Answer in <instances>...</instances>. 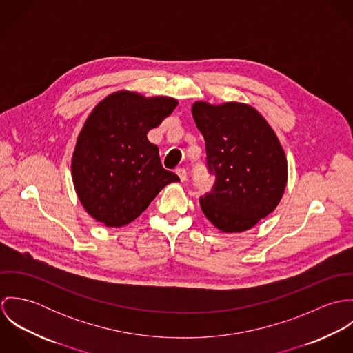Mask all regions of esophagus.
I'll list each match as a JSON object with an SVG mask.
<instances>
[{"label":"esophagus","instance_id":"esophagus-1","mask_svg":"<svg viewBox=\"0 0 353 353\" xmlns=\"http://www.w3.org/2000/svg\"><path fill=\"white\" fill-rule=\"evenodd\" d=\"M176 175L179 176V179H181V182H185L186 181V170L185 168H176Z\"/></svg>","mask_w":353,"mask_h":353}]
</instances>
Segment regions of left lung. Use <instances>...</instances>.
I'll return each instance as SVG.
<instances>
[{
	"mask_svg": "<svg viewBox=\"0 0 353 353\" xmlns=\"http://www.w3.org/2000/svg\"><path fill=\"white\" fill-rule=\"evenodd\" d=\"M192 111L205 139L208 167L216 174L214 189L201 199L202 212L221 232L248 231L283 199L288 179L283 145L250 104L199 101Z\"/></svg>",
	"mask_w": 353,
	"mask_h": 353,
	"instance_id": "8db88e82",
	"label": "left lung"
}]
</instances>
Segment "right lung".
Listing matches in <instances>:
<instances>
[{
    "label": "right lung",
    "instance_id": "obj_1",
    "mask_svg": "<svg viewBox=\"0 0 353 353\" xmlns=\"http://www.w3.org/2000/svg\"><path fill=\"white\" fill-rule=\"evenodd\" d=\"M178 105L170 97L117 91L85 119L72 154L76 194L85 212L105 227L136 220L154 197L179 178L163 168L148 132Z\"/></svg>",
    "mask_w": 353,
    "mask_h": 353
}]
</instances>
